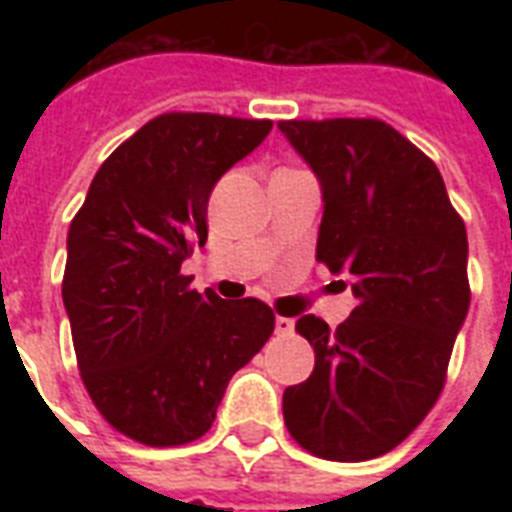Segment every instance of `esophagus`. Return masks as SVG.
<instances>
[{
	"mask_svg": "<svg viewBox=\"0 0 512 512\" xmlns=\"http://www.w3.org/2000/svg\"><path fill=\"white\" fill-rule=\"evenodd\" d=\"M292 329H295V321L287 319V316H276V332L279 335H292Z\"/></svg>",
	"mask_w": 512,
	"mask_h": 512,
	"instance_id": "obj_1",
	"label": "esophagus"
}]
</instances>
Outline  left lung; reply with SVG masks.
<instances>
[{"mask_svg":"<svg viewBox=\"0 0 512 512\" xmlns=\"http://www.w3.org/2000/svg\"><path fill=\"white\" fill-rule=\"evenodd\" d=\"M279 130L321 185L316 257L348 276L358 300L335 332L297 319L316 366L284 390V422L316 457L372 460L401 444L444 388L470 308L468 233L436 164L390 124L295 119Z\"/></svg>","mask_w":512,"mask_h":512,"instance_id":"1","label":"left lung"}]
</instances>
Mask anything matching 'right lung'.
I'll list each match as a JSON object with an SVG mask.
<instances>
[{"mask_svg": "<svg viewBox=\"0 0 512 512\" xmlns=\"http://www.w3.org/2000/svg\"><path fill=\"white\" fill-rule=\"evenodd\" d=\"M273 122L162 114L92 177L68 228L63 305L84 388L119 433L180 446L212 428L228 382L273 332L247 297L199 295L180 273L207 241L215 183Z\"/></svg>", "mask_w": 512, "mask_h": 512, "instance_id": "1", "label": "right lung"}]
</instances>
